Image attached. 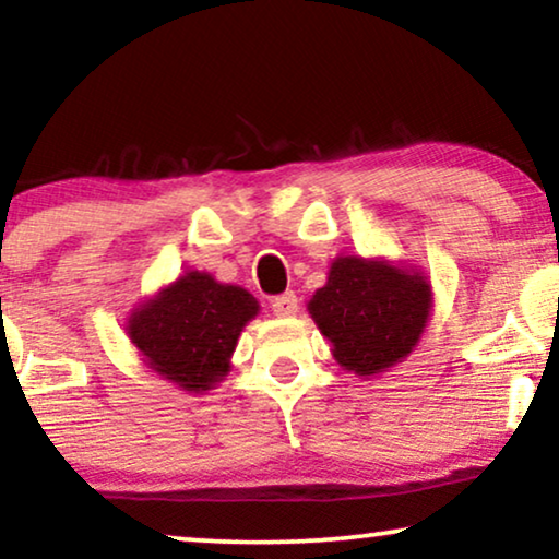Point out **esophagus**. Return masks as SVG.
<instances>
[{"label":"esophagus","instance_id":"obj_1","mask_svg":"<svg viewBox=\"0 0 559 559\" xmlns=\"http://www.w3.org/2000/svg\"><path fill=\"white\" fill-rule=\"evenodd\" d=\"M272 310H274V316H280V318H293L295 312L300 310V302H297L295 293H285V295L274 297Z\"/></svg>","mask_w":559,"mask_h":559}]
</instances>
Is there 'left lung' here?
Returning <instances> with one entry per match:
<instances>
[{"label":"left lung","mask_w":559,"mask_h":559,"mask_svg":"<svg viewBox=\"0 0 559 559\" xmlns=\"http://www.w3.org/2000/svg\"><path fill=\"white\" fill-rule=\"evenodd\" d=\"M308 312L341 369L369 379L415 350L432 312V285L415 266L341 254L310 297Z\"/></svg>","instance_id":"obj_1"}]
</instances>
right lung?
Segmentation results:
<instances>
[{
    "label": "right lung",
    "mask_w": 559,
    "mask_h": 559,
    "mask_svg": "<svg viewBox=\"0 0 559 559\" xmlns=\"http://www.w3.org/2000/svg\"><path fill=\"white\" fill-rule=\"evenodd\" d=\"M257 297L209 272H186L129 312L124 331L144 366L182 392L201 394L224 381Z\"/></svg>",
    "instance_id": "1"
}]
</instances>
